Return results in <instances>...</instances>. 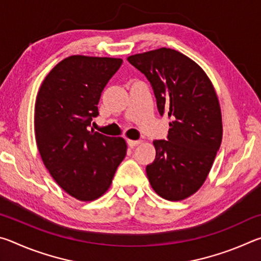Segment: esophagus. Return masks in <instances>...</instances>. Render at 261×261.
<instances>
[{
  "instance_id": "obj_1",
  "label": "esophagus",
  "mask_w": 261,
  "mask_h": 261,
  "mask_svg": "<svg viewBox=\"0 0 261 261\" xmlns=\"http://www.w3.org/2000/svg\"><path fill=\"white\" fill-rule=\"evenodd\" d=\"M139 144H141V140H127V145H129V147L131 148L138 146Z\"/></svg>"
}]
</instances>
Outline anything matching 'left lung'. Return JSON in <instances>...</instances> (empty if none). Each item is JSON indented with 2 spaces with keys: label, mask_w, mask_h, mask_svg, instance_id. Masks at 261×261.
<instances>
[{
  "label": "left lung",
  "mask_w": 261,
  "mask_h": 261,
  "mask_svg": "<svg viewBox=\"0 0 261 261\" xmlns=\"http://www.w3.org/2000/svg\"><path fill=\"white\" fill-rule=\"evenodd\" d=\"M127 61L151 83L161 116L171 120L167 140L153 141L156 155L146 167L149 183L167 200L185 199L205 182L222 140L214 87L196 62L170 48Z\"/></svg>",
  "instance_id": "1"
}]
</instances>
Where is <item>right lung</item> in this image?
<instances>
[{"label":"right lung","mask_w":261,"mask_h":261,"mask_svg":"<svg viewBox=\"0 0 261 261\" xmlns=\"http://www.w3.org/2000/svg\"><path fill=\"white\" fill-rule=\"evenodd\" d=\"M122 62L67 57L47 74L38 92L34 131L39 153L56 183L78 200L102 196L126 154L121 137L88 129L99 115L101 93Z\"/></svg>","instance_id":"1"}]
</instances>
